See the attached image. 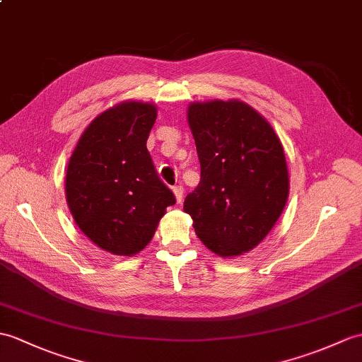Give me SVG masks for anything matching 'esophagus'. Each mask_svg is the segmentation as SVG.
Returning a JSON list of instances; mask_svg holds the SVG:
<instances>
[{
    "label": "esophagus",
    "instance_id": "esophagus-1",
    "mask_svg": "<svg viewBox=\"0 0 362 362\" xmlns=\"http://www.w3.org/2000/svg\"><path fill=\"white\" fill-rule=\"evenodd\" d=\"M173 192H174V196H175V202H177V204H180L182 199H183V187H182V185H177V187H174Z\"/></svg>",
    "mask_w": 362,
    "mask_h": 362
}]
</instances>
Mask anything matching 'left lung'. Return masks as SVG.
<instances>
[{
	"label": "left lung",
	"mask_w": 362,
	"mask_h": 362,
	"mask_svg": "<svg viewBox=\"0 0 362 362\" xmlns=\"http://www.w3.org/2000/svg\"><path fill=\"white\" fill-rule=\"evenodd\" d=\"M200 182L183 202L202 243L221 257L248 253L279 219L290 177L273 126L240 100L192 102L187 111Z\"/></svg>",
	"instance_id": "8db88e82"
}]
</instances>
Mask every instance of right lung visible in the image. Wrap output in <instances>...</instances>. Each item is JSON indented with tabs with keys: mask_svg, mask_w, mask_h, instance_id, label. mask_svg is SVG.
Here are the masks:
<instances>
[{
	"mask_svg": "<svg viewBox=\"0 0 362 362\" xmlns=\"http://www.w3.org/2000/svg\"><path fill=\"white\" fill-rule=\"evenodd\" d=\"M157 106H111L83 131L66 170L67 206L81 233L107 253L136 256L153 239L174 194L146 149Z\"/></svg>",
	"mask_w": 362,
	"mask_h": 362,
	"instance_id": "right-lung-1",
	"label": "right lung"
}]
</instances>
